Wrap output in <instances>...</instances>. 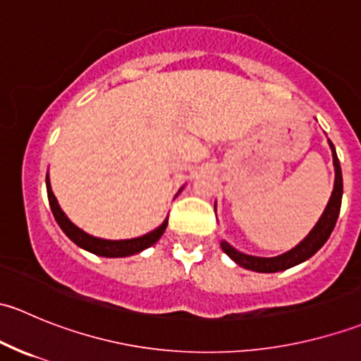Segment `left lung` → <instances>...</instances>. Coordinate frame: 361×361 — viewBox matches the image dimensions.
<instances>
[{"label":"left lung","mask_w":361,"mask_h":361,"mask_svg":"<svg viewBox=\"0 0 361 361\" xmlns=\"http://www.w3.org/2000/svg\"><path fill=\"white\" fill-rule=\"evenodd\" d=\"M330 148H332V157H334V166H336V183H334V192L332 197H330L329 204L325 207V213L322 214L319 221L316 224V227L309 232L307 238L300 243V245L295 246L293 250L286 251V253L279 255V257L272 258H262V257H251V255H245L241 251L232 248L228 243L221 241V250L235 262V264L243 265L245 269L257 272H278L285 271V269L293 267V265L300 264V262L307 260L312 255L316 253L323 245L326 243V239L332 234L334 227H336V221L338 218V211H341V202H342V171L341 164H338L336 147L332 145V141H329Z\"/></svg>","instance_id":"left-lung-1"}]
</instances>
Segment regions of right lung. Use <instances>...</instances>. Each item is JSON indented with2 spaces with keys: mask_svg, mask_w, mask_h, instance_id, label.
<instances>
[{
  "mask_svg": "<svg viewBox=\"0 0 361 361\" xmlns=\"http://www.w3.org/2000/svg\"><path fill=\"white\" fill-rule=\"evenodd\" d=\"M47 194H49L50 209H52L54 216H56L57 224H59V227L63 228L64 234H66L75 245H78L80 248L90 251V253L101 255V257H129V255L140 253V251L150 248L152 245H155L167 227V220H166L159 228L152 231L150 234L141 235V238H136V239H126V241H108V239L92 238V235L80 231L76 225H73L71 221L68 220L66 214L63 213V209H61L59 204H57L56 195H54L52 190H50L49 176H47Z\"/></svg>",
  "mask_w": 361,
  "mask_h": 361,
  "instance_id": "obj_1",
  "label": "right lung"
}]
</instances>
